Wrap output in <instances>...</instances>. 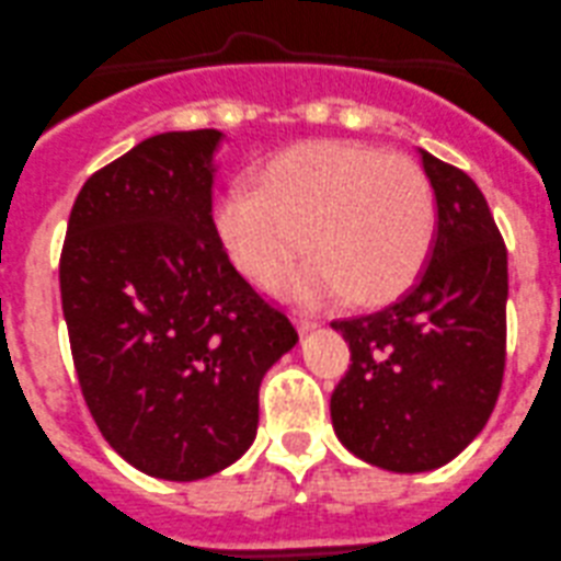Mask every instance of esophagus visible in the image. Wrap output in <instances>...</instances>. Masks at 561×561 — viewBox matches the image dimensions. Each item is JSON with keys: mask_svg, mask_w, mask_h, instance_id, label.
Returning <instances> with one entry per match:
<instances>
[{"mask_svg": "<svg viewBox=\"0 0 561 561\" xmlns=\"http://www.w3.org/2000/svg\"><path fill=\"white\" fill-rule=\"evenodd\" d=\"M297 328H300V333H311L319 328V322L313 317H297Z\"/></svg>", "mask_w": 561, "mask_h": 561, "instance_id": "esophagus-1", "label": "esophagus"}]
</instances>
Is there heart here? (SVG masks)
<instances>
[{"label": "heart", "instance_id": "obj_1", "mask_svg": "<svg viewBox=\"0 0 561 561\" xmlns=\"http://www.w3.org/2000/svg\"><path fill=\"white\" fill-rule=\"evenodd\" d=\"M217 242L248 280L277 284L302 306H377L424 266L435 233V197L424 170L399 153L328 140L277 153L255 190H222L211 211Z\"/></svg>", "mask_w": 561, "mask_h": 561}]
</instances>
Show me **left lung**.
Listing matches in <instances>:
<instances>
[{
  "mask_svg": "<svg viewBox=\"0 0 561 561\" xmlns=\"http://www.w3.org/2000/svg\"><path fill=\"white\" fill-rule=\"evenodd\" d=\"M437 228L393 302L333 322L352 366L330 397L341 444L393 473L435 471L488 424L504 377L506 248L471 175L421 151Z\"/></svg>",
  "mask_w": 561,
  "mask_h": 561,
  "instance_id": "1",
  "label": "left lung"
}]
</instances>
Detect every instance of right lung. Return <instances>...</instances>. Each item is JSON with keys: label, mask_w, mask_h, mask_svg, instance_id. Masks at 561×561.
I'll return each mask as SVG.
<instances>
[{"label": "right lung", "mask_w": 561, "mask_h": 561, "mask_svg": "<svg viewBox=\"0 0 561 561\" xmlns=\"http://www.w3.org/2000/svg\"><path fill=\"white\" fill-rule=\"evenodd\" d=\"M217 129L164 131L84 181L60 259L84 402L129 466L195 482L237 462L259 388L297 344L211 226Z\"/></svg>", "instance_id": "1"}]
</instances>
